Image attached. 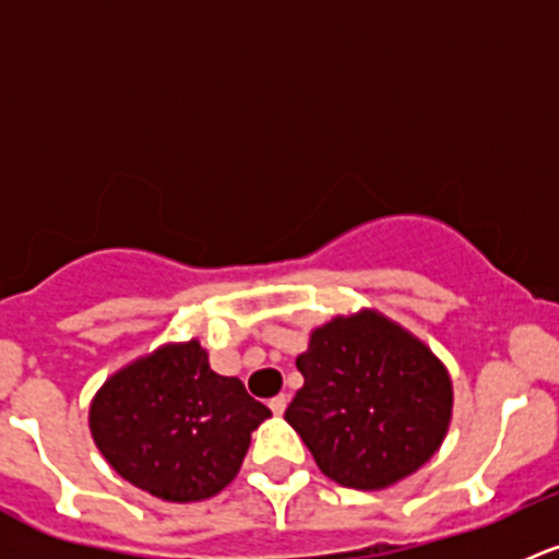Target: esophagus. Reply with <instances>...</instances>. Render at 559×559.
Here are the masks:
<instances>
[{
    "label": "esophagus",
    "instance_id": "obj_1",
    "mask_svg": "<svg viewBox=\"0 0 559 559\" xmlns=\"http://www.w3.org/2000/svg\"><path fill=\"white\" fill-rule=\"evenodd\" d=\"M286 403H289V397H286V394H275V397L270 400V411L281 416L286 411Z\"/></svg>",
    "mask_w": 559,
    "mask_h": 559
}]
</instances>
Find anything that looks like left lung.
<instances>
[{
	"label": "left lung",
	"mask_w": 559,
	"mask_h": 559,
	"mask_svg": "<svg viewBox=\"0 0 559 559\" xmlns=\"http://www.w3.org/2000/svg\"><path fill=\"white\" fill-rule=\"evenodd\" d=\"M297 370L306 384L284 416L341 487L397 484L447 438L452 379L419 337L386 316H335L311 332Z\"/></svg>",
	"instance_id": "left-lung-1"
}]
</instances>
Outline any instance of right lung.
I'll return each mask as SVG.
<instances>
[{
    "label": "right lung",
    "mask_w": 559,
    "mask_h": 559,
    "mask_svg": "<svg viewBox=\"0 0 559 559\" xmlns=\"http://www.w3.org/2000/svg\"><path fill=\"white\" fill-rule=\"evenodd\" d=\"M270 416L243 381L213 373L200 341L167 343L105 381L88 411L112 471L170 503L213 498L238 476Z\"/></svg>",
    "instance_id": "obj_1"
}]
</instances>
